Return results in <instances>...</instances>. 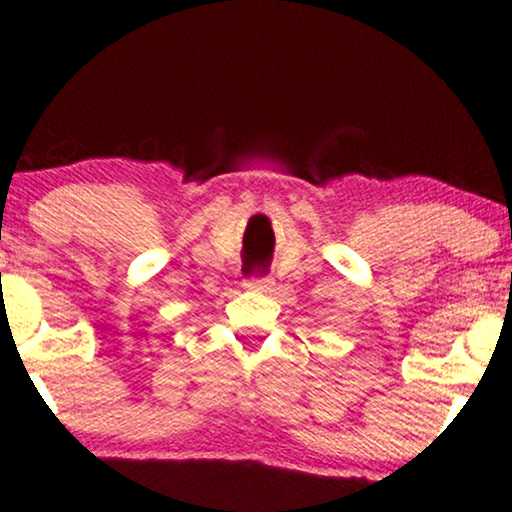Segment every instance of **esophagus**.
<instances>
[{"mask_svg": "<svg viewBox=\"0 0 512 512\" xmlns=\"http://www.w3.org/2000/svg\"><path fill=\"white\" fill-rule=\"evenodd\" d=\"M274 281L269 279V276H252V279L245 281V289L248 291H257V293H264L272 289Z\"/></svg>", "mask_w": 512, "mask_h": 512, "instance_id": "1", "label": "esophagus"}]
</instances>
